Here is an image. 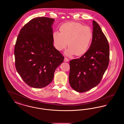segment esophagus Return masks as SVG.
Returning a JSON list of instances; mask_svg holds the SVG:
<instances>
[{"label": "esophagus", "mask_w": 124, "mask_h": 124, "mask_svg": "<svg viewBox=\"0 0 124 124\" xmlns=\"http://www.w3.org/2000/svg\"><path fill=\"white\" fill-rule=\"evenodd\" d=\"M64 61L65 62H68V61H69V59L68 58H67L66 57H65V59H64Z\"/></svg>", "instance_id": "esophagus-1"}]
</instances>
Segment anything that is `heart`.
I'll list each match as a JSON object with an SVG mask.
<instances>
[{
    "label": "heart",
    "mask_w": 124,
    "mask_h": 124,
    "mask_svg": "<svg viewBox=\"0 0 124 124\" xmlns=\"http://www.w3.org/2000/svg\"><path fill=\"white\" fill-rule=\"evenodd\" d=\"M60 32L54 31L53 34L54 44L59 51L68 46L65 52L67 56L76 54L80 56L85 53L93 37L91 29L78 22H68L59 28Z\"/></svg>",
    "instance_id": "b5f03b06"
}]
</instances>
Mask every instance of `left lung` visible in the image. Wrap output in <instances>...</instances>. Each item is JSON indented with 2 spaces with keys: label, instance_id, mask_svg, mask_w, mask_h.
<instances>
[{
  "label": "left lung",
  "instance_id": "left-lung-1",
  "mask_svg": "<svg viewBox=\"0 0 124 124\" xmlns=\"http://www.w3.org/2000/svg\"><path fill=\"white\" fill-rule=\"evenodd\" d=\"M92 43L82 56L70 61L69 81L71 88L83 93L96 86L106 70L109 62V45L100 25L93 21Z\"/></svg>",
  "mask_w": 124,
  "mask_h": 124
}]
</instances>
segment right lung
<instances>
[{
    "label": "right lung",
    "instance_id": "obj_1",
    "mask_svg": "<svg viewBox=\"0 0 124 124\" xmlns=\"http://www.w3.org/2000/svg\"><path fill=\"white\" fill-rule=\"evenodd\" d=\"M54 19L38 17L19 31L14 48L15 66L24 82L35 88L46 87L53 81L64 56L53 46Z\"/></svg>",
    "mask_w": 124,
    "mask_h": 124
}]
</instances>
